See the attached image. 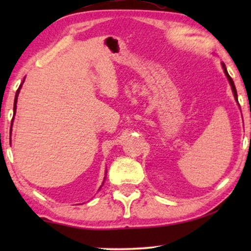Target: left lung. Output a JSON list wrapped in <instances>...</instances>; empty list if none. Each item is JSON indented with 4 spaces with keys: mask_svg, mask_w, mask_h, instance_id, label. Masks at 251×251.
<instances>
[{
    "mask_svg": "<svg viewBox=\"0 0 251 251\" xmlns=\"http://www.w3.org/2000/svg\"><path fill=\"white\" fill-rule=\"evenodd\" d=\"M222 66H223V70H224V73H225V75H226V77H227V80H228V82H229V84H231V88H232L233 95H234V98H235V100L238 101V94H236V89H235L234 82H233L232 77L229 76V75H228V73H227V70H226V67H225V64H224V63H222Z\"/></svg>",
    "mask_w": 251,
    "mask_h": 251,
    "instance_id": "1",
    "label": "left lung"
}]
</instances>
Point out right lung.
Instances as JSON below:
<instances>
[{"mask_svg": "<svg viewBox=\"0 0 251 251\" xmlns=\"http://www.w3.org/2000/svg\"><path fill=\"white\" fill-rule=\"evenodd\" d=\"M23 83H24V81H23ZM23 83L19 85L18 90H17V92H16V97H15V104H13V118H15V114H16V108H17V99H18V95H19V91H20V89H22V85H23ZM13 118H12V122H13ZM11 126H12V123H11ZM102 184H104V181H102ZM101 186H102V185H101ZM101 186H100V188H101Z\"/></svg>", "mask_w": 251, "mask_h": 251, "instance_id": "obj_1", "label": "right lung"}]
</instances>
